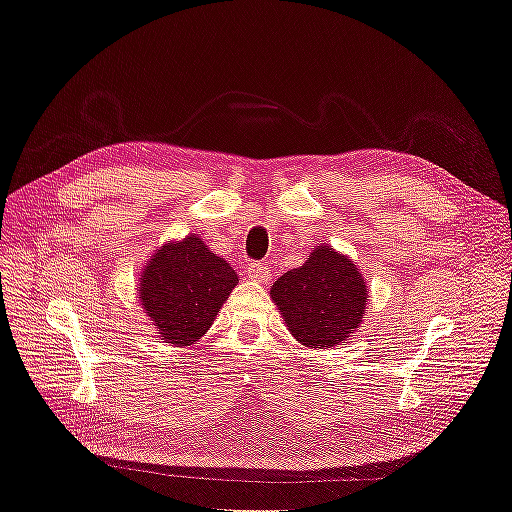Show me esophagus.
<instances>
[{
  "label": "esophagus",
  "instance_id": "1",
  "mask_svg": "<svg viewBox=\"0 0 512 512\" xmlns=\"http://www.w3.org/2000/svg\"><path fill=\"white\" fill-rule=\"evenodd\" d=\"M245 277H247V280H252V282L267 284L271 273H269V267L265 265V262L252 260V262H247V265H245Z\"/></svg>",
  "mask_w": 512,
  "mask_h": 512
}]
</instances>
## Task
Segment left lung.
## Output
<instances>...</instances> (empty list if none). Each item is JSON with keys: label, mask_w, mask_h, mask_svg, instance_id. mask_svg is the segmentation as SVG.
<instances>
[{"label": "left lung", "mask_w": 512, "mask_h": 512, "mask_svg": "<svg viewBox=\"0 0 512 512\" xmlns=\"http://www.w3.org/2000/svg\"><path fill=\"white\" fill-rule=\"evenodd\" d=\"M288 331L307 348L346 344L367 312L369 290L354 262L331 245H316L299 269H290L271 288Z\"/></svg>", "instance_id": "8db88e82"}]
</instances>
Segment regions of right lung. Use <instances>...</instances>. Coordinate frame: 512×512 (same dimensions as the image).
I'll list each match as a JSON object with an SVG mask.
<instances>
[{"instance_id":"1","label":"right lung","mask_w":512,"mask_h":512,"mask_svg":"<svg viewBox=\"0 0 512 512\" xmlns=\"http://www.w3.org/2000/svg\"><path fill=\"white\" fill-rule=\"evenodd\" d=\"M143 312L160 337L173 346H192L203 337L239 277L196 235L164 243L138 280Z\"/></svg>"}]
</instances>
